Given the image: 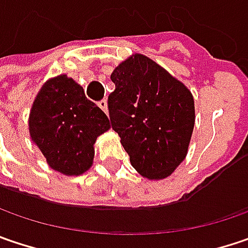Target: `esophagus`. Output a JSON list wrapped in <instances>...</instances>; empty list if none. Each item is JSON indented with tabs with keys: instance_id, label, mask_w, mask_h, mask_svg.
I'll return each mask as SVG.
<instances>
[{
	"instance_id": "34e87169",
	"label": "esophagus",
	"mask_w": 248,
	"mask_h": 248,
	"mask_svg": "<svg viewBox=\"0 0 248 248\" xmlns=\"http://www.w3.org/2000/svg\"><path fill=\"white\" fill-rule=\"evenodd\" d=\"M98 107L104 110L105 113H108V104H107V101H105V99H101V101L98 102Z\"/></svg>"
}]
</instances>
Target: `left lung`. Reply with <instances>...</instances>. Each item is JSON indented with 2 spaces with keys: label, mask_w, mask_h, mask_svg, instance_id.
Returning a JSON list of instances; mask_svg holds the SVG:
<instances>
[{
  "label": "left lung",
  "mask_w": 248,
  "mask_h": 248,
  "mask_svg": "<svg viewBox=\"0 0 248 248\" xmlns=\"http://www.w3.org/2000/svg\"><path fill=\"white\" fill-rule=\"evenodd\" d=\"M108 96L112 129L143 177L172 174L188 152L195 108L188 88L153 60L135 54L116 67Z\"/></svg>",
  "instance_id": "obj_1"
}]
</instances>
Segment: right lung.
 I'll list each match as a JSON object with an SVG mask.
<instances>
[{"label":"right lung","instance_id":"obj_1","mask_svg":"<svg viewBox=\"0 0 248 248\" xmlns=\"http://www.w3.org/2000/svg\"><path fill=\"white\" fill-rule=\"evenodd\" d=\"M109 127L107 115L67 76L42 87L29 116L32 140L49 166L66 175H80L91 167L95 140Z\"/></svg>","mask_w":248,"mask_h":248}]
</instances>
